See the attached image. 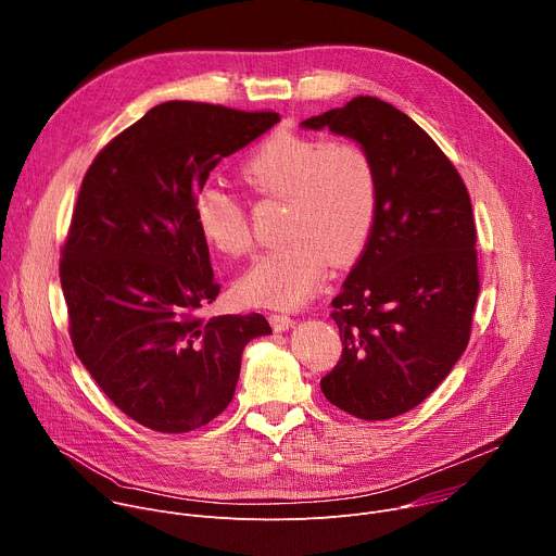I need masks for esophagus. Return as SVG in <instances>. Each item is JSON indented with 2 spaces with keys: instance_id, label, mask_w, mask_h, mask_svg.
<instances>
[{
  "instance_id": "1",
  "label": "esophagus",
  "mask_w": 556,
  "mask_h": 556,
  "mask_svg": "<svg viewBox=\"0 0 556 556\" xmlns=\"http://www.w3.org/2000/svg\"><path fill=\"white\" fill-rule=\"evenodd\" d=\"M270 326L275 332H283L294 326V319L288 314H270Z\"/></svg>"
}]
</instances>
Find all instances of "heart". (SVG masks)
<instances>
[{"label": "heart", "instance_id": "heart-1", "mask_svg": "<svg viewBox=\"0 0 556 556\" xmlns=\"http://www.w3.org/2000/svg\"><path fill=\"white\" fill-rule=\"evenodd\" d=\"M242 178L262 195L283 200L288 240L255 257L235 281L247 305L299 307L319 290L328 255L348 264L365 247L378 206L371 155L350 138H312L275 131L242 163ZM202 240L222 255H244L251 230L244 206L204 182L191 202Z\"/></svg>", "mask_w": 556, "mask_h": 556}]
</instances>
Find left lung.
I'll return each mask as SVG.
<instances>
[{"label": "left lung", "mask_w": 556, "mask_h": 556, "mask_svg": "<svg viewBox=\"0 0 556 556\" xmlns=\"http://www.w3.org/2000/svg\"><path fill=\"white\" fill-rule=\"evenodd\" d=\"M301 127L356 140L376 167V219L332 299L343 354L321 391L350 416L389 420L418 407L468 345L480 294L470 198L433 138L380 99Z\"/></svg>", "instance_id": "left-lung-1"}]
</instances>
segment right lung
Wrapping results in <instances>:
<instances>
[{"label":"right lung","mask_w":556,"mask_h":556,"mask_svg":"<svg viewBox=\"0 0 556 556\" xmlns=\"http://www.w3.org/2000/svg\"><path fill=\"white\" fill-rule=\"evenodd\" d=\"M275 123V112L161 103L84 178L59 266L70 339L108 399L147 429L187 433L219 416L247 343L273 332L257 312L198 316L219 283L191 202L222 157Z\"/></svg>","instance_id":"obj_1"}]
</instances>
